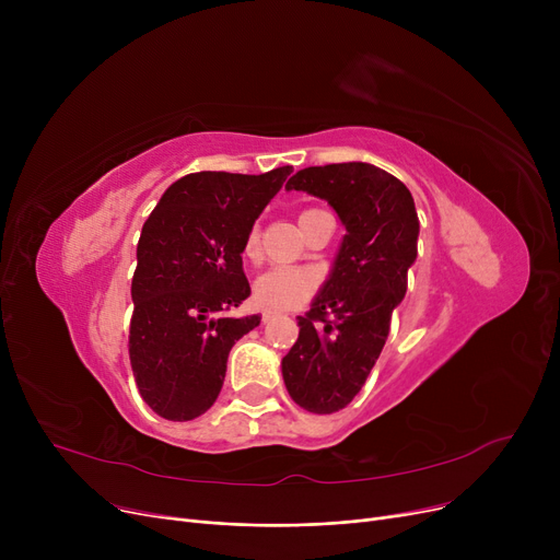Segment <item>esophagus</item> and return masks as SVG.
Here are the masks:
<instances>
[{
	"label": "esophagus",
	"instance_id": "1",
	"mask_svg": "<svg viewBox=\"0 0 560 560\" xmlns=\"http://www.w3.org/2000/svg\"><path fill=\"white\" fill-rule=\"evenodd\" d=\"M275 317H277V311H262V313H260V319H262V322H270V319H275Z\"/></svg>",
	"mask_w": 560,
	"mask_h": 560
}]
</instances>
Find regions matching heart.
I'll list each match as a JSON object with an SVG mask.
<instances>
[{
  "mask_svg": "<svg viewBox=\"0 0 560 560\" xmlns=\"http://www.w3.org/2000/svg\"><path fill=\"white\" fill-rule=\"evenodd\" d=\"M243 256L258 260L260 233L252 229L243 243ZM317 288V275L304 268H270L254 281V302L262 308L288 311L304 304Z\"/></svg>",
  "mask_w": 560,
  "mask_h": 560,
  "instance_id": "1",
  "label": "heart"
}]
</instances>
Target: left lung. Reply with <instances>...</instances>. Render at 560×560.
<instances>
[{
  "label": "left lung",
  "instance_id": "left-lung-1",
  "mask_svg": "<svg viewBox=\"0 0 560 560\" xmlns=\"http://www.w3.org/2000/svg\"><path fill=\"white\" fill-rule=\"evenodd\" d=\"M325 199L345 235L300 338L281 361L283 384L311 413H336L363 388L418 258L420 220L410 190L370 163L304 167L285 184Z\"/></svg>",
  "mask_w": 560,
  "mask_h": 560
}]
</instances>
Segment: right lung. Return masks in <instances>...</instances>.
Here are the masks:
<instances>
[{
  "label": "right lung",
  "instance_id": "1",
  "mask_svg": "<svg viewBox=\"0 0 560 560\" xmlns=\"http://www.w3.org/2000/svg\"><path fill=\"white\" fill-rule=\"evenodd\" d=\"M290 172L186 174L142 224L129 359L144 404L161 418L206 413L222 390L231 347L260 325V315L224 311L249 298L243 243Z\"/></svg>",
  "mask_w": 560,
  "mask_h": 560
}]
</instances>
